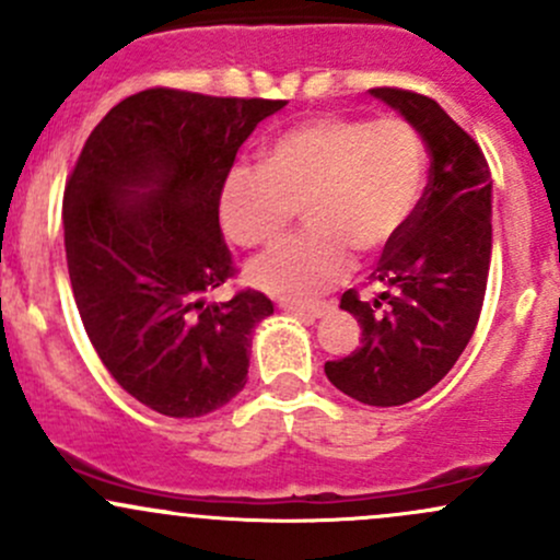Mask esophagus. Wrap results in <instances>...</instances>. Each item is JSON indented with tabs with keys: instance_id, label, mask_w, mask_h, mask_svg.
Masks as SVG:
<instances>
[{
	"instance_id": "esophagus-1",
	"label": "esophagus",
	"mask_w": 560,
	"mask_h": 560,
	"mask_svg": "<svg viewBox=\"0 0 560 560\" xmlns=\"http://www.w3.org/2000/svg\"><path fill=\"white\" fill-rule=\"evenodd\" d=\"M280 306L285 312H291V315L296 317H304V320H315V317L326 315L330 310V304L326 302H315V304H293V302H280Z\"/></svg>"
}]
</instances>
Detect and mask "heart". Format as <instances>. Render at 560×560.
<instances>
[{"label": "heart", "mask_w": 560, "mask_h": 560, "mask_svg": "<svg viewBox=\"0 0 560 560\" xmlns=\"http://www.w3.org/2000/svg\"><path fill=\"white\" fill-rule=\"evenodd\" d=\"M424 149L402 119L326 117L285 130L264 165H234L221 221L243 248L272 243L302 206L306 230L248 264V278L282 299L336 285L352 255L374 256L402 230L422 189Z\"/></svg>", "instance_id": "obj_1"}]
</instances>
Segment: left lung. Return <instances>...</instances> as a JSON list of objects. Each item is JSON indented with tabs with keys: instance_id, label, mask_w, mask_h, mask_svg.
Returning <instances> with one entry per match:
<instances>
[{
	"instance_id": "left-lung-1",
	"label": "left lung",
	"mask_w": 560,
	"mask_h": 560,
	"mask_svg": "<svg viewBox=\"0 0 560 560\" xmlns=\"http://www.w3.org/2000/svg\"><path fill=\"white\" fill-rule=\"evenodd\" d=\"M371 95L422 136L430 182L371 272L374 296L354 288L341 296L363 339L328 360L326 376L350 398L387 408L435 387L478 326L491 264V171L478 141L432 98L400 88Z\"/></svg>"
}]
</instances>
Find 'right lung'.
I'll return each mask as SVG.
<instances>
[{
	"instance_id": "right-lung-1",
	"label": "right lung",
	"mask_w": 560,
	"mask_h": 560,
	"mask_svg": "<svg viewBox=\"0 0 560 560\" xmlns=\"http://www.w3.org/2000/svg\"><path fill=\"white\" fill-rule=\"evenodd\" d=\"M288 101L149 88L88 136L63 191L71 291L114 382L152 411L206 417L248 382L250 330L272 302L234 278L219 202L237 149Z\"/></svg>"
}]
</instances>
